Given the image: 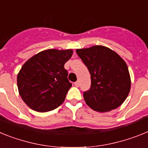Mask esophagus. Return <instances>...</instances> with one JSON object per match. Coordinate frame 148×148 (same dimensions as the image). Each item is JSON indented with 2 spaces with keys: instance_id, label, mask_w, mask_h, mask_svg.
<instances>
[{
  "instance_id": "1",
  "label": "esophagus",
  "mask_w": 148,
  "mask_h": 148,
  "mask_svg": "<svg viewBox=\"0 0 148 148\" xmlns=\"http://www.w3.org/2000/svg\"><path fill=\"white\" fill-rule=\"evenodd\" d=\"M74 86H75L76 87H79V81H77L74 83Z\"/></svg>"
}]
</instances>
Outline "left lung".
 <instances>
[{"instance_id": "8db88e82", "label": "left lung", "mask_w": 148, "mask_h": 148, "mask_svg": "<svg viewBox=\"0 0 148 148\" xmlns=\"http://www.w3.org/2000/svg\"><path fill=\"white\" fill-rule=\"evenodd\" d=\"M76 52L91 74V88L83 94L86 103L100 112L121 106L131 88L125 61L116 52L102 45L77 49Z\"/></svg>"}]
</instances>
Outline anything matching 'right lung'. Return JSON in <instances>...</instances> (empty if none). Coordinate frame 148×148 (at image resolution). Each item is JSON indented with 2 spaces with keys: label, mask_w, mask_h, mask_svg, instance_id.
Listing matches in <instances>:
<instances>
[{
  "label": "right lung",
  "mask_w": 148,
  "mask_h": 148,
  "mask_svg": "<svg viewBox=\"0 0 148 148\" xmlns=\"http://www.w3.org/2000/svg\"><path fill=\"white\" fill-rule=\"evenodd\" d=\"M73 50L47 49L29 58L17 76L19 95L33 110L51 111L64 102L71 87L64 65Z\"/></svg>",
  "instance_id": "right-lung-1"
}]
</instances>
